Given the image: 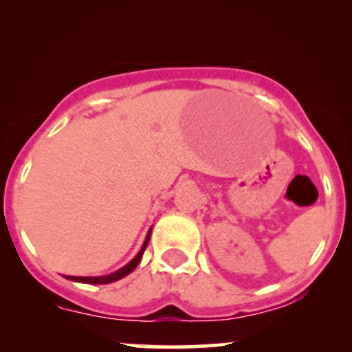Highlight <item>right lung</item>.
Here are the masks:
<instances>
[{"instance_id":"obj_1","label":"right lung","mask_w":352,"mask_h":352,"mask_svg":"<svg viewBox=\"0 0 352 352\" xmlns=\"http://www.w3.org/2000/svg\"><path fill=\"white\" fill-rule=\"evenodd\" d=\"M151 234H152V228L148 229V232L146 235V240H144L141 250H139V253L134 256L131 261H129L126 266L120 267L118 271H115L112 274H109V276H98V277H75V276H64L65 278H69V280H74V282H80V283H93V285H104V283H112V282H117L120 278L126 277L128 274H131L134 269L138 267V264L141 263V258L144 252H146V247L148 243V240H151Z\"/></svg>"}]
</instances>
